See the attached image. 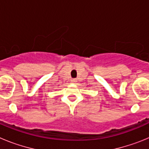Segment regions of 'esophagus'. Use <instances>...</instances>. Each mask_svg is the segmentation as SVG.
Wrapping results in <instances>:
<instances>
[{
  "label": "esophagus",
  "instance_id": "obj_1",
  "mask_svg": "<svg viewBox=\"0 0 149 149\" xmlns=\"http://www.w3.org/2000/svg\"><path fill=\"white\" fill-rule=\"evenodd\" d=\"M71 82H72V84H75V83L77 82V81H76L75 79H72V80H71Z\"/></svg>",
  "mask_w": 149,
  "mask_h": 149
}]
</instances>
